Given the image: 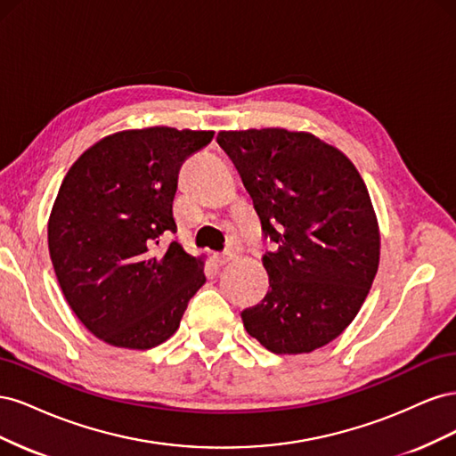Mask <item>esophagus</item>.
Listing matches in <instances>:
<instances>
[{
  "mask_svg": "<svg viewBox=\"0 0 456 456\" xmlns=\"http://www.w3.org/2000/svg\"><path fill=\"white\" fill-rule=\"evenodd\" d=\"M213 258L218 266H223V265H228V262L233 258V255L230 251H224V253H215Z\"/></svg>",
  "mask_w": 456,
  "mask_h": 456,
  "instance_id": "obj_1",
  "label": "esophagus"
}]
</instances>
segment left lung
Listing matches in <instances>:
<instances>
[{"instance_id": "obj_1", "label": "left lung", "mask_w": 456, "mask_h": 456, "mask_svg": "<svg viewBox=\"0 0 456 456\" xmlns=\"http://www.w3.org/2000/svg\"><path fill=\"white\" fill-rule=\"evenodd\" d=\"M253 198L270 289L241 320L273 354H310L360 312L379 270L380 236L363 178L340 150L310 133L220 131Z\"/></svg>"}]
</instances>
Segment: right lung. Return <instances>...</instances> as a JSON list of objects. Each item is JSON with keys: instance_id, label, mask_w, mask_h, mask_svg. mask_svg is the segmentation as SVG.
I'll return each mask as SVG.
<instances>
[{"instance_id": "1", "label": "right lung", "mask_w": 456, "mask_h": 456, "mask_svg": "<svg viewBox=\"0 0 456 456\" xmlns=\"http://www.w3.org/2000/svg\"><path fill=\"white\" fill-rule=\"evenodd\" d=\"M213 131L148 127L110 134L66 173L49 218V255L68 305L112 346L148 350L181 325L205 283L203 258L178 241L173 200L188 156Z\"/></svg>"}]
</instances>
